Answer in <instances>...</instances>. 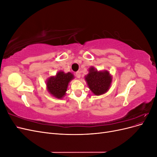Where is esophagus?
Wrapping results in <instances>:
<instances>
[{"label":"esophagus","mask_w":157,"mask_h":157,"mask_svg":"<svg viewBox=\"0 0 157 157\" xmlns=\"http://www.w3.org/2000/svg\"><path fill=\"white\" fill-rule=\"evenodd\" d=\"M75 75H76V77H77L78 78H80V71H77V72H76V73H75Z\"/></svg>","instance_id":"1"}]
</instances>
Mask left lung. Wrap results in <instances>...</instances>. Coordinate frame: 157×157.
I'll use <instances>...</instances> for the list:
<instances>
[{"instance_id":"obj_1","label":"left lung","mask_w":157,"mask_h":157,"mask_svg":"<svg viewBox=\"0 0 157 157\" xmlns=\"http://www.w3.org/2000/svg\"><path fill=\"white\" fill-rule=\"evenodd\" d=\"M89 88L96 96L105 93L112 81L108 71H98L94 67L89 69V73L85 77Z\"/></svg>"}]
</instances>
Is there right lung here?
Instances as JSON below:
<instances>
[{"label":"right lung","instance_id":"add662e5","mask_svg":"<svg viewBox=\"0 0 157 157\" xmlns=\"http://www.w3.org/2000/svg\"><path fill=\"white\" fill-rule=\"evenodd\" d=\"M73 78L71 73H65L59 71L56 77H51L47 80L46 86L48 92L57 98H62L67 91L68 84Z\"/></svg>","mask_w":157,"mask_h":157}]
</instances>
